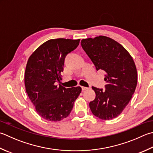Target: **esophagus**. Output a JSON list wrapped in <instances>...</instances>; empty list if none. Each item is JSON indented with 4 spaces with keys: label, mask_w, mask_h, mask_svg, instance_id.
Masks as SVG:
<instances>
[{
    "label": "esophagus",
    "mask_w": 153,
    "mask_h": 153,
    "mask_svg": "<svg viewBox=\"0 0 153 153\" xmlns=\"http://www.w3.org/2000/svg\"><path fill=\"white\" fill-rule=\"evenodd\" d=\"M82 91H85L86 89H88V88H87V87H84V86H82Z\"/></svg>",
    "instance_id": "esophagus-1"
}]
</instances>
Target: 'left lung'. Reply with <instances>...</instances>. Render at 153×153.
I'll return each mask as SVG.
<instances>
[{
  "label": "left lung",
  "instance_id": "1",
  "mask_svg": "<svg viewBox=\"0 0 153 153\" xmlns=\"http://www.w3.org/2000/svg\"><path fill=\"white\" fill-rule=\"evenodd\" d=\"M81 44L96 70L106 72L105 90L92 87L95 98L89 103V108L103 120L114 119L124 110L135 91L137 71L133 59L121 44L104 36L83 39Z\"/></svg>",
  "mask_w": 153,
  "mask_h": 153
}]
</instances>
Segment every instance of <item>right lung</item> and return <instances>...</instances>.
Here are the masks:
<instances>
[{
  "mask_svg": "<svg viewBox=\"0 0 153 153\" xmlns=\"http://www.w3.org/2000/svg\"><path fill=\"white\" fill-rule=\"evenodd\" d=\"M80 39H51L33 52L27 62L25 84L26 91L38 114L50 121L66 118L74 101L82 91L81 87L66 88L60 83L64 59L75 50Z\"/></svg>",
  "mask_w": 153,
  "mask_h": 153,
  "instance_id": "add662e5",
  "label": "right lung"
}]
</instances>
